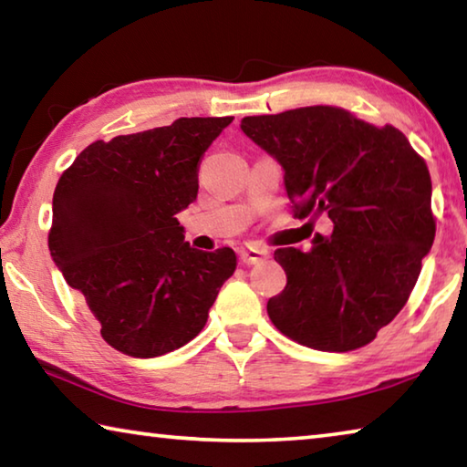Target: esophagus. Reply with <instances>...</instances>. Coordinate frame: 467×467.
<instances>
[{
    "mask_svg": "<svg viewBox=\"0 0 467 467\" xmlns=\"http://www.w3.org/2000/svg\"><path fill=\"white\" fill-rule=\"evenodd\" d=\"M239 255L244 265H257L262 264L264 259L270 257V253H267V249H259V247H243L239 251Z\"/></svg>",
    "mask_w": 467,
    "mask_h": 467,
    "instance_id": "1",
    "label": "esophagus"
}]
</instances>
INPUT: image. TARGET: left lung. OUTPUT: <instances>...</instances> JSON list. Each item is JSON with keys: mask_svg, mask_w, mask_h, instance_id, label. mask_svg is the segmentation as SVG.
<instances>
[{"mask_svg": "<svg viewBox=\"0 0 467 467\" xmlns=\"http://www.w3.org/2000/svg\"><path fill=\"white\" fill-rule=\"evenodd\" d=\"M241 130L282 167L295 216L334 224L309 251L275 249L288 282L267 300L272 323L315 350L368 344L406 305L432 247L424 161L400 130L337 107L244 117Z\"/></svg>", "mask_w": 467, "mask_h": 467, "instance_id": "left-lung-1", "label": "left lung"}]
</instances>
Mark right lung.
Wrapping results in <instances>:
<instances>
[{
    "instance_id": "obj_1",
    "label": "right lung",
    "mask_w": 467,
    "mask_h": 467,
    "mask_svg": "<svg viewBox=\"0 0 467 467\" xmlns=\"http://www.w3.org/2000/svg\"><path fill=\"white\" fill-rule=\"evenodd\" d=\"M233 117H179L164 128L94 141L53 193L49 251L109 346L154 358L193 339L233 249L197 251L177 214L197 197V162Z\"/></svg>"
}]
</instances>
